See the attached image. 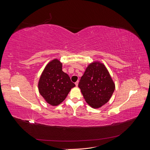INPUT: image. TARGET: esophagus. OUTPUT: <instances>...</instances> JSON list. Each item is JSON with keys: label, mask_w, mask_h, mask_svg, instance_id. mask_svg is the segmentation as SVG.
I'll use <instances>...</instances> for the list:
<instances>
[{"label": "esophagus", "mask_w": 150, "mask_h": 150, "mask_svg": "<svg viewBox=\"0 0 150 150\" xmlns=\"http://www.w3.org/2000/svg\"><path fill=\"white\" fill-rule=\"evenodd\" d=\"M78 84H79V81H77V82H76V83H75V84H76V87H78Z\"/></svg>", "instance_id": "esophagus-1"}]
</instances>
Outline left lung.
I'll use <instances>...</instances> for the list:
<instances>
[{"instance_id": "obj_1", "label": "left lung", "mask_w": 150, "mask_h": 150, "mask_svg": "<svg viewBox=\"0 0 150 150\" xmlns=\"http://www.w3.org/2000/svg\"><path fill=\"white\" fill-rule=\"evenodd\" d=\"M78 87L86 102L96 109L109 101L115 89V84L105 65L94 61L86 67Z\"/></svg>"}]
</instances>
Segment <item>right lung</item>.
<instances>
[{"label":"right lung","instance_id":"add662e5","mask_svg":"<svg viewBox=\"0 0 150 150\" xmlns=\"http://www.w3.org/2000/svg\"><path fill=\"white\" fill-rule=\"evenodd\" d=\"M62 67L59 60L52 59L45 67L38 82L40 94L53 106L60 104L75 86L68 74L62 71Z\"/></svg>","mask_w":150,"mask_h":150}]
</instances>
